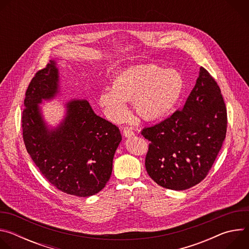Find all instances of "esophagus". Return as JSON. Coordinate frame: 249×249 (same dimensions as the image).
<instances>
[{
  "label": "esophagus",
  "mask_w": 249,
  "mask_h": 249,
  "mask_svg": "<svg viewBox=\"0 0 249 249\" xmlns=\"http://www.w3.org/2000/svg\"><path fill=\"white\" fill-rule=\"evenodd\" d=\"M123 134H124L125 137L129 138V137H132L134 135V132H133L131 127H124L123 128Z\"/></svg>",
  "instance_id": "obj_1"
}]
</instances>
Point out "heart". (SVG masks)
I'll return each mask as SVG.
<instances>
[{"label": "heart", "instance_id": "1", "mask_svg": "<svg viewBox=\"0 0 249 249\" xmlns=\"http://www.w3.org/2000/svg\"><path fill=\"white\" fill-rule=\"evenodd\" d=\"M184 89L185 80L179 71L163 70L155 64L139 65L116 75L110 89L105 88L99 92L97 102L104 114L114 122L127 116L126 101H133L140 117L156 120L174 107Z\"/></svg>", "mask_w": 249, "mask_h": 249}]
</instances>
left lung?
<instances>
[{
    "label": "left lung",
    "mask_w": 249,
    "mask_h": 249,
    "mask_svg": "<svg viewBox=\"0 0 249 249\" xmlns=\"http://www.w3.org/2000/svg\"><path fill=\"white\" fill-rule=\"evenodd\" d=\"M227 123L221 89L201 67L182 109L142 131L151 142L145 160L151 178L171 190H185L201 182L223 146Z\"/></svg>",
    "instance_id": "left-lung-1"
}]
</instances>
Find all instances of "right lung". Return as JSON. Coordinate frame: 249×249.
<instances>
[{
	"label": "right lung",
	"instance_id": "right-lung-1",
	"mask_svg": "<svg viewBox=\"0 0 249 249\" xmlns=\"http://www.w3.org/2000/svg\"><path fill=\"white\" fill-rule=\"evenodd\" d=\"M59 91V71L53 60L35 74L25 92L24 145L53 186L70 195L92 196L110 178L122 136L117 126L96 115L86 99L68 101L64 119L56 128H49L39 104Z\"/></svg>",
	"mask_w": 249,
	"mask_h": 249
}]
</instances>
